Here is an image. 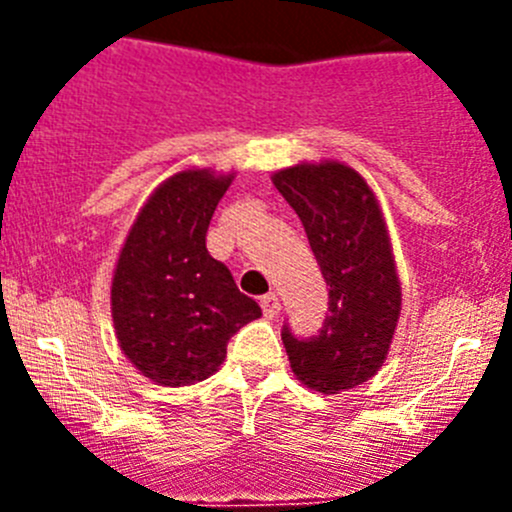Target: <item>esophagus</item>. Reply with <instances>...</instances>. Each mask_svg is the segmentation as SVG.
I'll list each match as a JSON object with an SVG mask.
<instances>
[{"label":"esophagus","mask_w":512,"mask_h":512,"mask_svg":"<svg viewBox=\"0 0 512 512\" xmlns=\"http://www.w3.org/2000/svg\"><path fill=\"white\" fill-rule=\"evenodd\" d=\"M261 310H264L266 318H274V315L282 310V302H279V297L274 295V292H269V295L261 297Z\"/></svg>","instance_id":"1"}]
</instances>
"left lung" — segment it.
I'll use <instances>...</instances> for the list:
<instances>
[{
  "label": "left lung",
  "mask_w": 512,
  "mask_h": 512,
  "mask_svg": "<svg viewBox=\"0 0 512 512\" xmlns=\"http://www.w3.org/2000/svg\"><path fill=\"white\" fill-rule=\"evenodd\" d=\"M274 187L305 225L330 287L323 328L300 338L284 323V348L300 382L338 395L379 372L395 336L402 297L387 225L372 189L336 161L279 171Z\"/></svg>",
  "instance_id": "1"
}]
</instances>
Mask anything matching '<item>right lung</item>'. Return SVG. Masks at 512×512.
Returning a JSON list of instances; mask_svg holds the SVG:
<instances>
[{"label": "right lung", "instance_id": "right-lung-1", "mask_svg": "<svg viewBox=\"0 0 512 512\" xmlns=\"http://www.w3.org/2000/svg\"><path fill=\"white\" fill-rule=\"evenodd\" d=\"M233 176L182 171L135 217L112 279V320L130 361L153 382H202L261 307L207 251V228Z\"/></svg>", "mask_w": 512, "mask_h": 512}]
</instances>
